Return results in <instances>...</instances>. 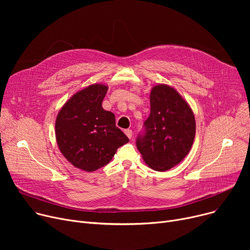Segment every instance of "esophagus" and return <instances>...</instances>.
<instances>
[{
    "mask_svg": "<svg viewBox=\"0 0 250 250\" xmlns=\"http://www.w3.org/2000/svg\"><path fill=\"white\" fill-rule=\"evenodd\" d=\"M125 135L127 136L128 139H132L133 138V130L132 129H125Z\"/></svg>",
    "mask_w": 250,
    "mask_h": 250,
    "instance_id": "34e87169",
    "label": "esophagus"
}]
</instances>
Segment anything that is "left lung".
Returning a JSON list of instances; mask_svg holds the SVG:
<instances>
[{"mask_svg": "<svg viewBox=\"0 0 250 250\" xmlns=\"http://www.w3.org/2000/svg\"><path fill=\"white\" fill-rule=\"evenodd\" d=\"M150 102V115L136 145L150 168L166 171L188 154L195 135L194 115L178 92L167 85L155 86Z\"/></svg>", "mask_w": 250, "mask_h": 250, "instance_id": "left-lung-1", "label": "left lung"}]
</instances>
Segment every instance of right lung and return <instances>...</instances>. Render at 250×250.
<instances>
[{"mask_svg":"<svg viewBox=\"0 0 250 250\" xmlns=\"http://www.w3.org/2000/svg\"><path fill=\"white\" fill-rule=\"evenodd\" d=\"M108 88L91 85L65 102L56 121L62 154L75 167L91 172L110 162L128 138L115 125L112 112L102 108Z\"/></svg>","mask_w":250,"mask_h":250,"instance_id":"1","label":"right lung"}]
</instances>
